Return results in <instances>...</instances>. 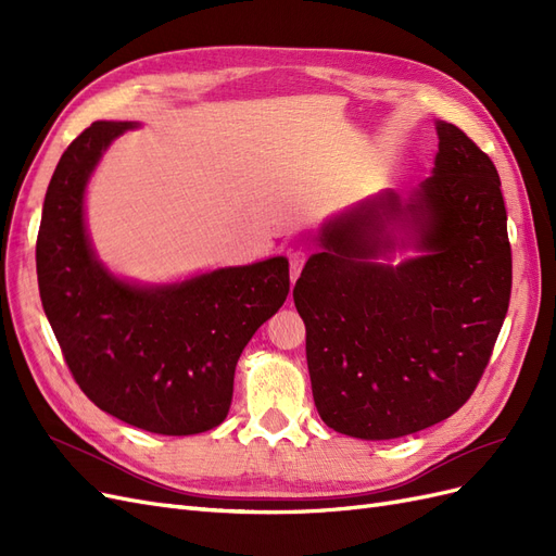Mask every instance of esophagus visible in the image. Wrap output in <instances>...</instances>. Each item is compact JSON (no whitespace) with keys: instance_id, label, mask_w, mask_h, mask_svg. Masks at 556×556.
I'll return each mask as SVG.
<instances>
[{"instance_id":"esophagus-1","label":"esophagus","mask_w":556,"mask_h":556,"mask_svg":"<svg viewBox=\"0 0 556 556\" xmlns=\"http://www.w3.org/2000/svg\"><path fill=\"white\" fill-rule=\"evenodd\" d=\"M306 264V252L304 250H294L290 252V266H292V280L301 274V268Z\"/></svg>"}]
</instances>
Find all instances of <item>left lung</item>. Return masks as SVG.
<instances>
[{"instance_id":"left-lung-1","label":"left lung","mask_w":556,"mask_h":556,"mask_svg":"<svg viewBox=\"0 0 556 556\" xmlns=\"http://www.w3.org/2000/svg\"><path fill=\"white\" fill-rule=\"evenodd\" d=\"M433 172L331 217L294 285L315 408L333 431L390 441L457 413L508 313L513 257L494 162L435 123ZM420 255L382 263L396 249Z\"/></svg>"}]
</instances>
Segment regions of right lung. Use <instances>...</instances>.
Instances as JSON below:
<instances>
[{
  "label": "right lung",
  "instance_id": "obj_1",
  "mask_svg": "<svg viewBox=\"0 0 556 556\" xmlns=\"http://www.w3.org/2000/svg\"><path fill=\"white\" fill-rule=\"evenodd\" d=\"M137 123H92L50 178L37 239L39 294L66 366L97 408L162 435L217 427L243 348L288 299L271 257L169 285L113 276L86 229V188L113 139Z\"/></svg>",
  "mask_w": 556,
  "mask_h": 556
}]
</instances>
